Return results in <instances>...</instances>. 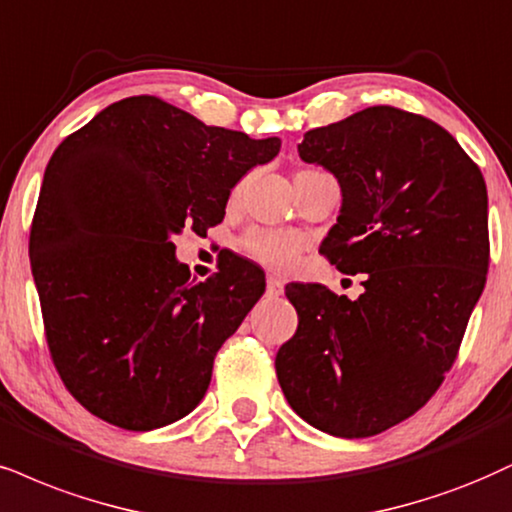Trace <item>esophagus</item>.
<instances>
[{
    "label": "esophagus",
    "instance_id": "34e87169",
    "mask_svg": "<svg viewBox=\"0 0 512 512\" xmlns=\"http://www.w3.org/2000/svg\"><path fill=\"white\" fill-rule=\"evenodd\" d=\"M285 292V285H282V280H277V277H268V285H266V294L270 299H275V296H280Z\"/></svg>",
    "mask_w": 512,
    "mask_h": 512
}]
</instances>
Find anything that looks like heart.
<instances>
[{"label":"heart","instance_id":"b5f03b06","mask_svg":"<svg viewBox=\"0 0 512 512\" xmlns=\"http://www.w3.org/2000/svg\"><path fill=\"white\" fill-rule=\"evenodd\" d=\"M301 237L282 230H254L244 239V249L263 266L287 270L301 251Z\"/></svg>","mask_w":512,"mask_h":512}]
</instances>
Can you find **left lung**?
Returning a JSON list of instances; mask_svg holds the SVG:
<instances>
[{
	"mask_svg": "<svg viewBox=\"0 0 512 512\" xmlns=\"http://www.w3.org/2000/svg\"><path fill=\"white\" fill-rule=\"evenodd\" d=\"M299 156L339 182L320 251L365 273V292L289 285L299 327L277 351V380L315 430L372 437L425 406L456 361L487 282V185L441 125L394 106L308 130Z\"/></svg>",
	"mask_w": 512,
	"mask_h": 512,
	"instance_id": "left-lung-1",
	"label": "left lung"
}]
</instances>
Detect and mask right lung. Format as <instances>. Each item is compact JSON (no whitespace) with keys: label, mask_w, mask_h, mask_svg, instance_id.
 Listing matches in <instances>:
<instances>
[{"label":"right lung","mask_w":512,"mask_h":512,"mask_svg":"<svg viewBox=\"0 0 512 512\" xmlns=\"http://www.w3.org/2000/svg\"><path fill=\"white\" fill-rule=\"evenodd\" d=\"M280 144L128 97L54 151L30 266L56 370L92 415L149 432L204 399L213 358L266 292V275L227 258L216 277L189 280L173 237L218 225L230 189Z\"/></svg>","instance_id":"1"}]
</instances>
